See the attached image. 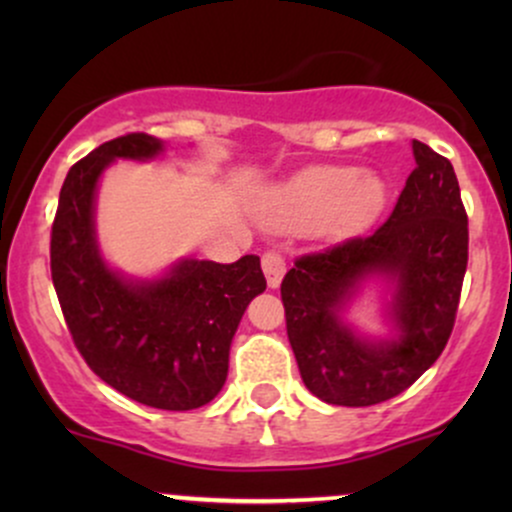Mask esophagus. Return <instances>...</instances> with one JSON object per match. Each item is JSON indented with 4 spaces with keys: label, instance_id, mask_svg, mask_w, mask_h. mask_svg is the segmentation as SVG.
I'll return each mask as SVG.
<instances>
[{
    "label": "esophagus",
    "instance_id": "esophagus-1",
    "mask_svg": "<svg viewBox=\"0 0 512 512\" xmlns=\"http://www.w3.org/2000/svg\"><path fill=\"white\" fill-rule=\"evenodd\" d=\"M262 269H264V276H267L269 289H276V286L281 284V279H284V274H286L284 255H281V252H276V250H267L262 255Z\"/></svg>",
    "mask_w": 512,
    "mask_h": 512
}]
</instances>
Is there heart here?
Listing matches in <instances>:
<instances>
[{
    "label": "heart",
    "instance_id": "obj_1",
    "mask_svg": "<svg viewBox=\"0 0 512 512\" xmlns=\"http://www.w3.org/2000/svg\"><path fill=\"white\" fill-rule=\"evenodd\" d=\"M385 182L349 166H317L269 195L264 214L276 226L298 228L320 218L325 231L363 226L385 204Z\"/></svg>",
    "mask_w": 512,
    "mask_h": 512
}]
</instances>
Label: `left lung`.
Segmentation results:
<instances>
[{"label": "left lung", "instance_id": "8db88e82", "mask_svg": "<svg viewBox=\"0 0 512 512\" xmlns=\"http://www.w3.org/2000/svg\"><path fill=\"white\" fill-rule=\"evenodd\" d=\"M411 170L390 219L298 257L281 281L286 334L305 387L327 404L370 407L414 385L448 344L467 272L469 231L460 185L445 156L411 144ZM396 281L395 340L368 343L338 310L368 275Z\"/></svg>", "mask_w": 512, "mask_h": 512}]
</instances>
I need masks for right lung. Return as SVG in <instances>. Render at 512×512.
I'll return each instance as SVG.
<instances>
[{
    "instance_id": "add662e5",
    "label": "right lung",
    "mask_w": 512,
    "mask_h": 512,
    "mask_svg": "<svg viewBox=\"0 0 512 512\" xmlns=\"http://www.w3.org/2000/svg\"><path fill=\"white\" fill-rule=\"evenodd\" d=\"M161 139H110L69 168L50 233V272L64 322L88 368L154 409L187 411L221 392L231 339L267 289L260 257L182 260L156 281H127L103 262L93 228L98 178L115 158H154Z\"/></svg>"
}]
</instances>
